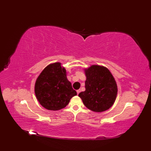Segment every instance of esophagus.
<instances>
[{
    "instance_id": "esophagus-1",
    "label": "esophagus",
    "mask_w": 151,
    "mask_h": 151,
    "mask_svg": "<svg viewBox=\"0 0 151 151\" xmlns=\"http://www.w3.org/2000/svg\"><path fill=\"white\" fill-rule=\"evenodd\" d=\"M76 92H77V94L78 95L80 93V92H81V89H78V90H76Z\"/></svg>"
}]
</instances>
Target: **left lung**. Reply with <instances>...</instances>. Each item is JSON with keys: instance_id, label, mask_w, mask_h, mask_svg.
I'll return each instance as SVG.
<instances>
[{"instance_id": "left-lung-1", "label": "left lung", "mask_w": 151, "mask_h": 151, "mask_svg": "<svg viewBox=\"0 0 151 151\" xmlns=\"http://www.w3.org/2000/svg\"><path fill=\"white\" fill-rule=\"evenodd\" d=\"M85 70L86 91L78 96L89 110L96 112L107 110L114 103L117 93L114 78L104 67L92 65Z\"/></svg>"}]
</instances>
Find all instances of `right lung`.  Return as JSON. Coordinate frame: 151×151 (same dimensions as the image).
<instances>
[{
	"instance_id": "obj_1",
	"label": "right lung",
	"mask_w": 151,
	"mask_h": 151,
	"mask_svg": "<svg viewBox=\"0 0 151 151\" xmlns=\"http://www.w3.org/2000/svg\"><path fill=\"white\" fill-rule=\"evenodd\" d=\"M35 93L41 105L49 110L65 108L77 94L60 63L50 64L41 73L35 84Z\"/></svg>"
}]
</instances>
